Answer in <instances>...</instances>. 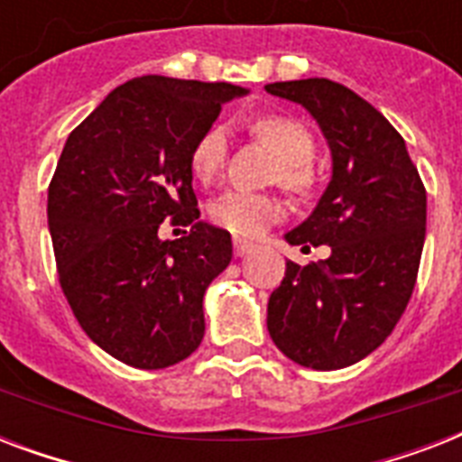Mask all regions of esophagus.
I'll return each mask as SVG.
<instances>
[{
  "label": "esophagus",
  "mask_w": 462,
  "mask_h": 462,
  "mask_svg": "<svg viewBox=\"0 0 462 462\" xmlns=\"http://www.w3.org/2000/svg\"><path fill=\"white\" fill-rule=\"evenodd\" d=\"M232 245H235V256H246V254L254 252V245L252 242H246V239L235 237L232 239Z\"/></svg>",
  "instance_id": "34e87169"
}]
</instances>
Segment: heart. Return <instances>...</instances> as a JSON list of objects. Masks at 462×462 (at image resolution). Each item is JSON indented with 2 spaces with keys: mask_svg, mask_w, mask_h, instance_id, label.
<instances>
[{
  "mask_svg": "<svg viewBox=\"0 0 462 462\" xmlns=\"http://www.w3.org/2000/svg\"><path fill=\"white\" fill-rule=\"evenodd\" d=\"M254 136L266 141L281 158V181L290 191H307L311 184L309 162L314 160V136L297 119L268 115L252 125ZM227 158V132L223 125H210L194 141L189 153V170L201 184H208L223 170ZM285 213L282 203L273 196L252 194L242 189H227L208 203V217L217 227L237 237H259L278 223Z\"/></svg>",
  "mask_w": 462,
  "mask_h": 462,
  "instance_id": "b5f03b06",
  "label": "heart"
}]
</instances>
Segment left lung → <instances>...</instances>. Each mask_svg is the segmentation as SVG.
I'll return each mask as SVG.
<instances>
[{
	"label": "left lung",
	"mask_w": 462,
	"mask_h": 462,
	"mask_svg": "<svg viewBox=\"0 0 462 462\" xmlns=\"http://www.w3.org/2000/svg\"><path fill=\"white\" fill-rule=\"evenodd\" d=\"M302 105L330 148V181L288 245L330 256L285 263L268 333L297 365L330 372L379 347L410 302L427 232V191L405 141L376 107L328 79L268 83Z\"/></svg>",
	"instance_id": "left-lung-1"
}]
</instances>
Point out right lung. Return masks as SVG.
Segmentation results:
<instances>
[{
    "label": "right lung",
    "instance_id": "add662e5",
    "mask_svg": "<svg viewBox=\"0 0 462 462\" xmlns=\"http://www.w3.org/2000/svg\"><path fill=\"white\" fill-rule=\"evenodd\" d=\"M249 90L139 76L69 134L47 191L60 282L86 336L136 369L201 345L203 295L232 259L230 232L203 223L189 170L194 141ZM189 227L162 240L159 223Z\"/></svg>",
    "mask_w": 462,
    "mask_h": 462
}]
</instances>
